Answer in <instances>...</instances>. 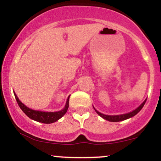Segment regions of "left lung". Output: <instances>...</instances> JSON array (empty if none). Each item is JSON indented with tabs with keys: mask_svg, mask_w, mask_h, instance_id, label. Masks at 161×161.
<instances>
[{
	"mask_svg": "<svg viewBox=\"0 0 161 161\" xmlns=\"http://www.w3.org/2000/svg\"><path fill=\"white\" fill-rule=\"evenodd\" d=\"M147 100V99H146ZM146 100L145 101H144L142 104L140 105L138 108H137L136 109V110H132V112H129L128 114H121V115H115V116H110V115H105V114H101V113H100L97 111V110H96L95 108V110L97 113V114L100 116H101L102 118H104V119H107V120L110 121V122H119V121H123V120H125V119H129V118H131L132 117V116H134L135 115H136V114H138V112L140 111V110H142V108L144 107V105H145V102H146Z\"/></svg>",
	"mask_w": 161,
	"mask_h": 161,
	"instance_id": "1",
	"label": "left lung"
}]
</instances>
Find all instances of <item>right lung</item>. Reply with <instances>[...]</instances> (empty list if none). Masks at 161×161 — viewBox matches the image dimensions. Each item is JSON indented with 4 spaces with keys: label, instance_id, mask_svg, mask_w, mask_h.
<instances>
[{
    "label": "right lung",
    "instance_id": "1",
    "mask_svg": "<svg viewBox=\"0 0 161 161\" xmlns=\"http://www.w3.org/2000/svg\"><path fill=\"white\" fill-rule=\"evenodd\" d=\"M14 95H15V98L16 100V101H17L18 105H19V108H21V110L24 112V114H25L27 116H29L30 119H33V120L40 122V123H42L48 124V123H52L57 121L66 114L68 110V108H69V96L68 97L67 100H66V103L64 108L63 109V110H60V111L43 112L38 111V110H32V109L29 108L28 107L25 106V105H24L23 103L19 101V98H18L17 96H16L15 94V92H14Z\"/></svg>",
    "mask_w": 161,
    "mask_h": 161
}]
</instances>
